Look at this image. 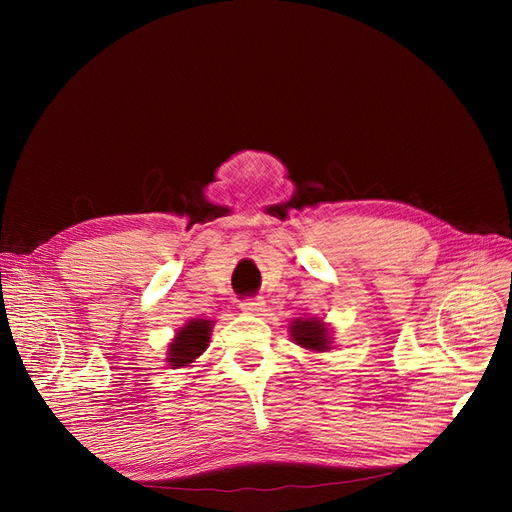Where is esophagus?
<instances>
[{
	"mask_svg": "<svg viewBox=\"0 0 512 512\" xmlns=\"http://www.w3.org/2000/svg\"><path fill=\"white\" fill-rule=\"evenodd\" d=\"M239 307L243 309L245 314H254V316H260L262 309H265V303H262L260 299H243L239 303Z\"/></svg>",
	"mask_w": 512,
	"mask_h": 512,
	"instance_id": "esophagus-1",
	"label": "esophagus"
}]
</instances>
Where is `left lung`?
Masks as SVG:
<instances>
[{
	"label": "left lung",
	"mask_w": 512,
	"mask_h": 512,
	"mask_svg": "<svg viewBox=\"0 0 512 512\" xmlns=\"http://www.w3.org/2000/svg\"><path fill=\"white\" fill-rule=\"evenodd\" d=\"M292 339L307 350L324 352L329 348V333L320 320H294Z\"/></svg>",
	"instance_id": "left-lung-1"
}]
</instances>
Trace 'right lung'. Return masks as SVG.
Instances as JSON below:
<instances>
[{"instance_id": "add662e5", "label": "right lung", "mask_w": 512, "mask_h": 512, "mask_svg": "<svg viewBox=\"0 0 512 512\" xmlns=\"http://www.w3.org/2000/svg\"><path fill=\"white\" fill-rule=\"evenodd\" d=\"M211 335V322L209 320H192L177 333L173 344L168 348V365L175 369L194 363L200 354L205 352Z\"/></svg>"}]
</instances>
